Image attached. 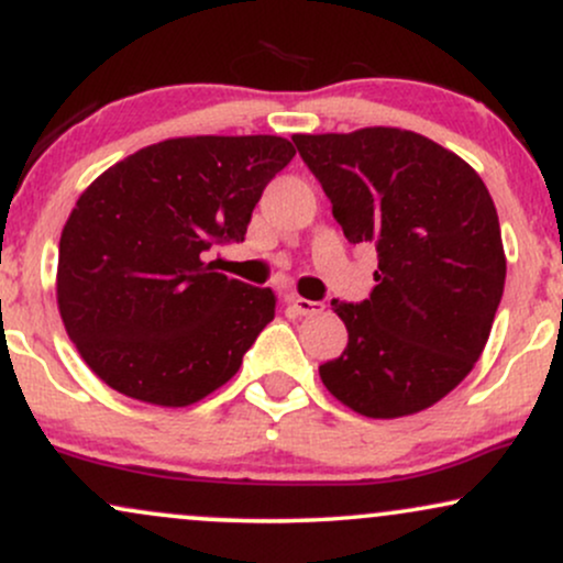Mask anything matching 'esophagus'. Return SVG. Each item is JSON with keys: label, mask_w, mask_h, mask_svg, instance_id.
<instances>
[{"label": "esophagus", "mask_w": 563, "mask_h": 563, "mask_svg": "<svg viewBox=\"0 0 563 563\" xmlns=\"http://www.w3.org/2000/svg\"><path fill=\"white\" fill-rule=\"evenodd\" d=\"M290 303H294V309L299 314H318V312H322V309H325V303L301 299V296H290Z\"/></svg>", "instance_id": "esophagus-1"}]
</instances>
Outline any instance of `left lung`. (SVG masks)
I'll return each instance as SVG.
<instances>
[{
	"label": "left lung",
	"mask_w": 563,
	"mask_h": 563,
	"mask_svg": "<svg viewBox=\"0 0 563 563\" xmlns=\"http://www.w3.org/2000/svg\"><path fill=\"white\" fill-rule=\"evenodd\" d=\"M294 142L346 241L378 251L371 299H333L349 344L320 365L322 384L365 418L421 412L468 376L503 299L506 251L489 190L461 156L407 129Z\"/></svg>",
	"instance_id": "left-lung-1"
}]
</instances>
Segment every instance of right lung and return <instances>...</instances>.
Segmentation results:
<instances>
[{
  "label": "right lung",
  "mask_w": 563,
  "mask_h": 563,
  "mask_svg": "<svg viewBox=\"0 0 563 563\" xmlns=\"http://www.w3.org/2000/svg\"><path fill=\"white\" fill-rule=\"evenodd\" d=\"M296 156L275 134L174 137L102 172L60 235L57 309L68 339L124 397L187 407L228 384L275 318V294L214 273L264 187Z\"/></svg>",
  "instance_id": "add662e5"
}]
</instances>
